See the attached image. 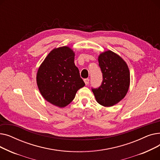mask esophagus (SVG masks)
Instances as JSON below:
<instances>
[{
  "instance_id": "34e87169",
  "label": "esophagus",
  "mask_w": 160,
  "mask_h": 160,
  "mask_svg": "<svg viewBox=\"0 0 160 160\" xmlns=\"http://www.w3.org/2000/svg\"><path fill=\"white\" fill-rule=\"evenodd\" d=\"M83 80H84V82L86 83V85H88V83H89V78H86V79H84Z\"/></svg>"
}]
</instances>
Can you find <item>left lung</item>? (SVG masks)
Here are the masks:
<instances>
[{
	"label": "left lung",
	"mask_w": 160,
	"mask_h": 160,
	"mask_svg": "<svg viewBox=\"0 0 160 160\" xmlns=\"http://www.w3.org/2000/svg\"><path fill=\"white\" fill-rule=\"evenodd\" d=\"M98 61L103 80L101 86L92 89V91L98 104L111 107L127 95L130 82V71L123 59L110 50L100 54Z\"/></svg>",
	"instance_id": "obj_1"
}]
</instances>
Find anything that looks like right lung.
I'll list each match as a JSON object with an SVG mask.
<instances>
[{
	"instance_id": "obj_1",
	"label": "right lung",
	"mask_w": 160,
	"mask_h": 160,
	"mask_svg": "<svg viewBox=\"0 0 160 160\" xmlns=\"http://www.w3.org/2000/svg\"><path fill=\"white\" fill-rule=\"evenodd\" d=\"M74 56L69 47L55 48L38 70L36 81L41 95L47 102L59 108L69 104L77 91L85 86L74 63Z\"/></svg>"
}]
</instances>
